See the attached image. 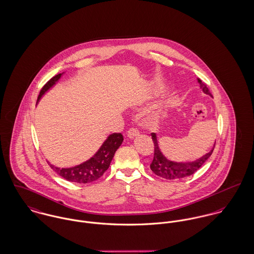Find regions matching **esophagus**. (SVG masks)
<instances>
[{
  "mask_svg": "<svg viewBox=\"0 0 254 254\" xmlns=\"http://www.w3.org/2000/svg\"><path fill=\"white\" fill-rule=\"evenodd\" d=\"M127 134L129 138H133V137L137 136L139 134V130L137 129L136 127H130L127 131Z\"/></svg>",
  "mask_w": 254,
  "mask_h": 254,
  "instance_id": "esophagus-1",
  "label": "esophagus"
}]
</instances>
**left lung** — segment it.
Returning a JSON list of instances; mask_svg holds the SVG:
<instances>
[{
    "label": "left lung",
    "instance_id": "8db88e82",
    "mask_svg": "<svg viewBox=\"0 0 254 254\" xmlns=\"http://www.w3.org/2000/svg\"><path fill=\"white\" fill-rule=\"evenodd\" d=\"M198 82L200 83V87L202 88L203 92L207 95L212 96V94L210 93L207 85L204 82H202L200 79H198ZM151 135H152V139H153L154 145H155L154 158H153L152 163L150 164L151 170L156 175L161 177L163 179H166V180L183 179V178H186L188 176L192 175L211 156V155L213 154L214 149H215V143L212 151H210L208 154L200 157L199 159H197L195 161H192V162H174V161H171V160L167 159L165 156L162 155V153L160 151V148L158 146V141L156 139V133L153 132V133H151Z\"/></svg>",
    "mask_w": 254,
    "mask_h": 254
}]
</instances>
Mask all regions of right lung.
Segmentation results:
<instances>
[{
  "label": "right lung",
  "mask_w": 254,
  "mask_h": 254,
  "mask_svg": "<svg viewBox=\"0 0 254 254\" xmlns=\"http://www.w3.org/2000/svg\"><path fill=\"white\" fill-rule=\"evenodd\" d=\"M62 73H59L54 77L46 82V84L42 87L39 92L38 99L41 98V96L50 88L52 87L56 81H58L61 77ZM124 140L123 134L120 132H115L110 134L102 146L99 148L98 153L91 157L88 161L71 167V168H59L53 166L49 163L50 167L61 177L65 179L69 182H74L78 184H88L94 181H97L104 172L109 168L110 162L114 156L115 152L118 148L121 146Z\"/></svg>",
  "instance_id": "1"
}]
</instances>
